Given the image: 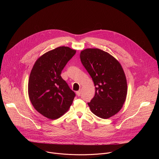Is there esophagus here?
<instances>
[{
    "label": "esophagus",
    "instance_id": "34e87169",
    "mask_svg": "<svg viewBox=\"0 0 159 159\" xmlns=\"http://www.w3.org/2000/svg\"><path fill=\"white\" fill-rule=\"evenodd\" d=\"M81 93H82V90H81V89H80L79 90H78V91H77V92H76V94H77V95L78 96H80L81 95Z\"/></svg>",
    "mask_w": 159,
    "mask_h": 159
}]
</instances>
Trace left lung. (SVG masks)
I'll return each mask as SVG.
<instances>
[{"instance_id": "8db88e82", "label": "left lung", "mask_w": 159, "mask_h": 159, "mask_svg": "<svg viewBox=\"0 0 159 159\" xmlns=\"http://www.w3.org/2000/svg\"><path fill=\"white\" fill-rule=\"evenodd\" d=\"M81 62L92 77L96 93L88 105L95 115L107 119L121 110L127 95V82L120 63L98 48L81 51Z\"/></svg>"}]
</instances>
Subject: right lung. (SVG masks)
<instances>
[{
    "label": "right lung",
    "mask_w": 159,
    "mask_h": 159,
    "mask_svg": "<svg viewBox=\"0 0 159 159\" xmlns=\"http://www.w3.org/2000/svg\"><path fill=\"white\" fill-rule=\"evenodd\" d=\"M76 50L60 47L44 53L34 63L28 81V95L43 116L56 120L69 109L75 96L61 73Z\"/></svg>",
    "instance_id": "obj_1"
}]
</instances>
